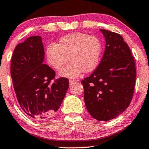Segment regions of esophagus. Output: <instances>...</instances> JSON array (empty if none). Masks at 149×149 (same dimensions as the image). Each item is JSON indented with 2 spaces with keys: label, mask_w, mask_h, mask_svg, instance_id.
Segmentation results:
<instances>
[{
  "label": "esophagus",
  "mask_w": 149,
  "mask_h": 149,
  "mask_svg": "<svg viewBox=\"0 0 149 149\" xmlns=\"http://www.w3.org/2000/svg\"><path fill=\"white\" fill-rule=\"evenodd\" d=\"M77 81H74V80H70L69 81V83H70V85H72L74 83H76Z\"/></svg>",
  "instance_id": "esophagus-1"
}]
</instances>
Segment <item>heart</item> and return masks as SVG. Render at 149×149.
Instances as JSON below:
<instances>
[{"instance_id":"b5f03b06","label":"heart","mask_w":149,"mask_h":149,"mask_svg":"<svg viewBox=\"0 0 149 149\" xmlns=\"http://www.w3.org/2000/svg\"><path fill=\"white\" fill-rule=\"evenodd\" d=\"M102 53V44L95 36L84 32H74L61 37L55 45L46 49L47 64L60 71L67 62L70 63L60 72V76L76 78L81 72H90L98 66Z\"/></svg>"}]
</instances>
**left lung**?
I'll use <instances>...</instances> for the list:
<instances>
[{
    "mask_svg": "<svg viewBox=\"0 0 149 149\" xmlns=\"http://www.w3.org/2000/svg\"><path fill=\"white\" fill-rule=\"evenodd\" d=\"M106 40L102 59L90 76L81 81L84 100L91 117L106 121L129 107L136 79L134 58L119 34L100 29Z\"/></svg>",
    "mask_w": 149,
    "mask_h": 149,
    "instance_id": "left-lung-1",
    "label": "left lung"
}]
</instances>
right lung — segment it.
<instances>
[{
  "label": "right lung",
  "instance_id": "obj_1",
  "mask_svg": "<svg viewBox=\"0 0 149 149\" xmlns=\"http://www.w3.org/2000/svg\"><path fill=\"white\" fill-rule=\"evenodd\" d=\"M45 52L40 36L18 44L11 61V76L21 109L32 119L52 117L61 106L69 87L66 78L55 79L56 72L44 64Z\"/></svg>",
  "mask_w": 149,
  "mask_h": 149
}]
</instances>
